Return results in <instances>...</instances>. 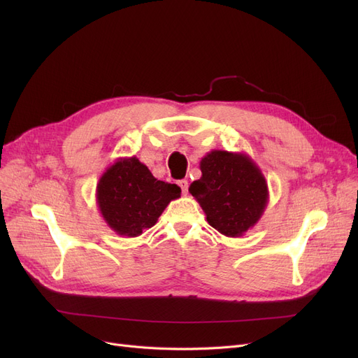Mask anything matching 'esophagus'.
I'll return each mask as SVG.
<instances>
[{
    "label": "esophagus",
    "instance_id": "esophagus-1",
    "mask_svg": "<svg viewBox=\"0 0 358 358\" xmlns=\"http://www.w3.org/2000/svg\"><path fill=\"white\" fill-rule=\"evenodd\" d=\"M178 185H180V189H181V193L185 196L187 193H189V182H187V180H180L178 181Z\"/></svg>",
    "mask_w": 358,
    "mask_h": 358
}]
</instances>
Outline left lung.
<instances>
[{"label":"left lung","mask_w":358,"mask_h":358,"mask_svg":"<svg viewBox=\"0 0 358 358\" xmlns=\"http://www.w3.org/2000/svg\"><path fill=\"white\" fill-rule=\"evenodd\" d=\"M201 177L190 185L209 224L224 236L252 229L268 204V185L259 166L243 152L210 150L200 161Z\"/></svg>","instance_id":"obj_1"}]
</instances>
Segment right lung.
Wrapping results in <instances>:
<instances>
[{"label": "right lung", "instance_id": "1", "mask_svg": "<svg viewBox=\"0 0 358 358\" xmlns=\"http://www.w3.org/2000/svg\"><path fill=\"white\" fill-rule=\"evenodd\" d=\"M180 196L177 184L155 178L136 157L119 158L111 164L100 177L96 193L107 227L127 238L152 228L169 201Z\"/></svg>", "mask_w": 358, "mask_h": 358}]
</instances>
